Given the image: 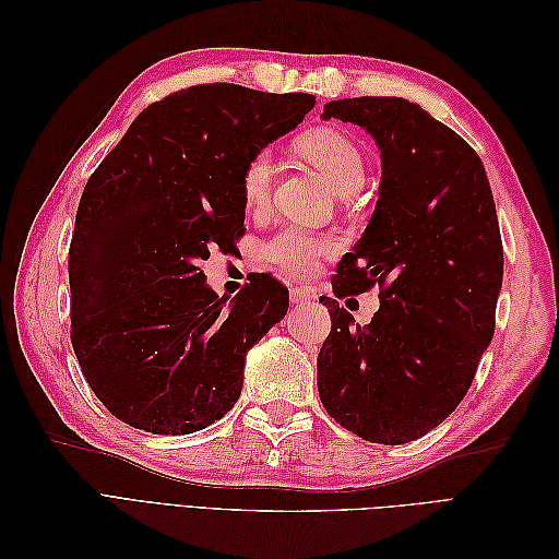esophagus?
Wrapping results in <instances>:
<instances>
[{
	"label": "esophagus",
	"instance_id": "34e87169",
	"mask_svg": "<svg viewBox=\"0 0 559 559\" xmlns=\"http://www.w3.org/2000/svg\"><path fill=\"white\" fill-rule=\"evenodd\" d=\"M289 296L294 306H302V302L314 300V289H310V286H294Z\"/></svg>",
	"mask_w": 559,
	"mask_h": 559
}]
</instances>
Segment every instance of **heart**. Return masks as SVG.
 I'll return each instance as SVG.
<instances>
[{"label": "heart", "instance_id": "1", "mask_svg": "<svg viewBox=\"0 0 559 559\" xmlns=\"http://www.w3.org/2000/svg\"><path fill=\"white\" fill-rule=\"evenodd\" d=\"M296 148L302 158L319 167L333 189L349 195L364 183V156L347 134L331 126H317L298 134ZM275 183V158L267 148L251 154L240 173V191L245 207L251 214H261ZM337 249V240L300 226H284L261 245V259L292 277L314 273L319 261Z\"/></svg>", "mask_w": 559, "mask_h": 559}]
</instances>
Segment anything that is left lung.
I'll return each instance as SVG.
<instances>
[{
	"instance_id": "left-lung-1",
	"label": "left lung",
	"mask_w": 559,
	"mask_h": 559,
	"mask_svg": "<svg viewBox=\"0 0 559 559\" xmlns=\"http://www.w3.org/2000/svg\"><path fill=\"white\" fill-rule=\"evenodd\" d=\"M324 118L366 128L382 181L364 238L337 263L331 333L317 357L326 413L364 441H415L460 405L495 335L503 247L485 167L460 134L403 97H349ZM378 285L381 310L352 328L336 302Z\"/></svg>"
}]
</instances>
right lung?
I'll return each instance as SVG.
<instances>
[{
	"label": "right lung",
	"instance_id": "add662e5",
	"mask_svg": "<svg viewBox=\"0 0 559 559\" xmlns=\"http://www.w3.org/2000/svg\"><path fill=\"white\" fill-rule=\"evenodd\" d=\"M312 107L308 93L181 88L134 118L91 175L70 245V335L83 378L126 425L193 433L238 403L245 354L289 292L253 273L226 306L202 261L242 238L247 158Z\"/></svg>",
	"mask_w": 559,
	"mask_h": 559
}]
</instances>
